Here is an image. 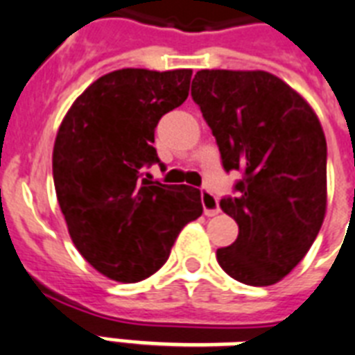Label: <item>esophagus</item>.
I'll use <instances>...</instances> for the list:
<instances>
[{"instance_id":"34e87169","label":"esophagus","mask_w":355,"mask_h":355,"mask_svg":"<svg viewBox=\"0 0 355 355\" xmlns=\"http://www.w3.org/2000/svg\"><path fill=\"white\" fill-rule=\"evenodd\" d=\"M200 200H202L204 215H207V217H215V215L220 213V206H218L217 197H215L209 189H206V187L200 189Z\"/></svg>"}]
</instances>
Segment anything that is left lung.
Here are the masks:
<instances>
[{
  "label": "left lung",
  "mask_w": 355,
  "mask_h": 355,
  "mask_svg": "<svg viewBox=\"0 0 355 355\" xmlns=\"http://www.w3.org/2000/svg\"><path fill=\"white\" fill-rule=\"evenodd\" d=\"M191 96L217 140L235 197L220 207L239 224L217 261L235 281L270 286L306 255L327 213V138L310 103L266 71L204 69Z\"/></svg>",
  "instance_id": "8db88e82"
}]
</instances>
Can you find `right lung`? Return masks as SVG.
Returning a JSON list of instances; mask_svg holds the SVG:
<instances>
[{
    "label": "right lung",
    "instance_id": "right-lung-1",
    "mask_svg": "<svg viewBox=\"0 0 355 355\" xmlns=\"http://www.w3.org/2000/svg\"><path fill=\"white\" fill-rule=\"evenodd\" d=\"M191 74H103L74 100L58 129L53 177L69 235L112 281L138 282L158 272L180 230L202 215L197 187L144 178V168L160 162L153 148L158 120L186 102Z\"/></svg>",
    "mask_w": 355,
    "mask_h": 355
}]
</instances>
